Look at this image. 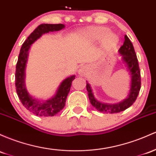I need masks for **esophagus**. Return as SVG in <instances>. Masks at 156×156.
<instances>
[{
  "mask_svg": "<svg viewBox=\"0 0 156 156\" xmlns=\"http://www.w3.org/2000/svg\"><path fill=\"white\" fill-rule=\"evenodd\" d=\"M87 71V68L86 66H82L81 67V69L78 70V73H79L80 75H85L86 74Z\"/></svg>",
  "mask_w": 156,
  "mask_h": 156,
  "instance_id": "34e87169",
  "label": "esophagus"
}]
</instances>
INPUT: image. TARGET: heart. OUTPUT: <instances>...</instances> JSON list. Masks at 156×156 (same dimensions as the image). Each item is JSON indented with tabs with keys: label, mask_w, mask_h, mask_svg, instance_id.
Listing matches in <instances>:
<instances>
[{
	"label": "heart",
	"mask_w": 156,
	"mask_h": 156,
	"mask_svg": "<svg viewBox=\"0 0 156 156\" xmlns=\"http://www.w3.org/2000/svg\"><path fill=\"white\" fill-rule=\"evenodd\" d=\"M109 31V29L106 27H89L81 31V37L87 42L95 43L101 41L104 49H111L117 45L119 38L116 34Z\"/></svg>",
	"instance_id": "1"
}]
</instances>
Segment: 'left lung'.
Returning a JSON list of instances; mask_svg holds the SVG:
<instances>
[{
  "mask_svg": "<svg viewBox=\"0 0 156 156\" xmlns=\"http://www.w3.org/2000/svg\"><path fill=\"white\" fill-rule=\"evenodd\" d=\"M121 55V61L126 67L130 75V87L127 97L121 102L116 104H107L99 101L94 95L92 89L88 81L87 82V90L90 103L98 111L103 113H116L129 108L136 101L141 89V72L134 47L126 35L124 36V42L119 49Z\"/></svg>",
  "mask_w": 156,
  "mask_h": 156,
  "instance_id": "left-lung-1",
  "label": "left lung"
}]
</instances>
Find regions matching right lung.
I'll return each mask as SVG.
<instances>
[{
  "label": "right lung",
  "instance_id": "add662e5",
  "mask_svg": "<svg viewBox=\"0 0 156 156\" xmlns=\"http://www.w3.org/2000/svg\"><path fill=\"white\" fill-rule=\"evenodd\" d=\"M65 27L64 24H48L43 23L39 25L20 48L18 55V62L16 64L15 71V87L18 96L22 104L35 115L38 116H54L62 110L66 103V98L71 87L72 81L75 79V75H70L61 83L58 88L51 98L48 100H40L35 98L27 91L25 83L26 66L28 60L29 51L34 42L40 38L44 34L49 32H57L63 30Z\"/></svg>",
  "mask_w": 156,
  "mask_h": 156
}]
</instances>
